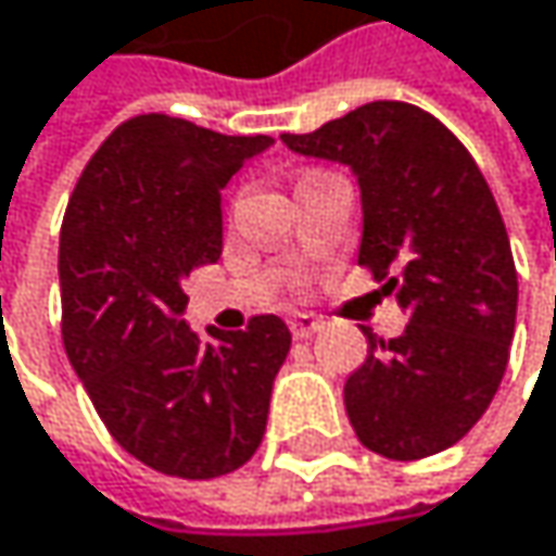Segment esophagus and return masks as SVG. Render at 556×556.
I'll use <instances>...</instances> for the list:
<instances>
[{
  "label": "esophagus",
  "mask_w": 556,
  "mask_h": 556,
  "mask_svg": "<svg viewBox=\"0 0 556 556\" xmlns=\"http://www.w3.org/2000/svg\"><path fill=\"white\" fill-rule=\"evenodd\" d=\"M289 328H292L295 338H312V334L321 328V321H318L315 315H292V318H289Z\"/></svg>",
  "instance_id": "34e87169"
}]
</instances>
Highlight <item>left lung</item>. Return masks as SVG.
<instances>
[{
  "instance_id": "obj_1",
  "label": "left lung",
  "mask_w": 556,
  "mask_h": 556,
  "mask_svg": "<svg viewBox=\"0 0 556 556\" xmlns=\"http://www.w3.org/2000/svg\"><path fill=\"white\" fill-rule=\"evenodd\" d=\"M292 154L341 164L361 189V248L408 312L399 338L367 334L344 405L364 447L418 460L457 444L490 408L515 334L518 277L500 205L467 148L408 102H367Z\"/></svg>"
}]
</instances>
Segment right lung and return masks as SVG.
<instances>
[{"label":"right lung","mask_w":556,"mask_h":556,"mask_svg":"<svg viewBox=\"0 0 556 556\" xmlns=\"http://www.w3.org/2000/svg\"><path fill=\"white\" fill-rule=\"evenodd\" d=\"M267 135L138 115L83 169L60 228L63 348L112 438L151 470L212 480L264 441L292 334L277 315L199 338L186 277L222 257V189Z\"/></svg>","instance_id":"1"}]
</instances>
